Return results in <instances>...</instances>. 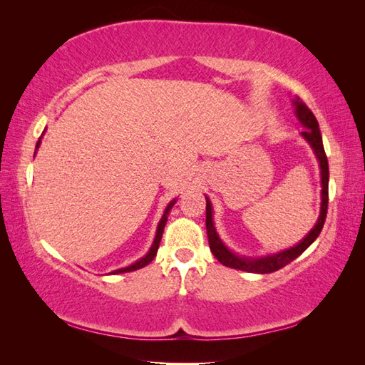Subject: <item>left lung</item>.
<instances>
[{
	"label": "left lung",
	"instance_id": "8db88e82",
	"mask_svg": "<svg viewBox=\"0 0 365 365\" xmlns=\"http://www.w3.org/2000/svg\"><path fill=\"white\" fill-rule=\"evenodd\" d=\"M295 106V115L302 121V125L306 128L302 133L304 140L311 145V148L315 153V158L319 159L320 164V176H322V205H320V215L319 220L315 223L314 228L309 231V234L297 244L295 247L279 251V253L274 255H267L261 257H245V256H237L228 250L222 239L218 237L217 230L214 226L212 220V205H210L209 198L206 197V230H207V239H209V248L212 251V255L218 259V262H222L226 267H231V269L236 270H244L250 273H272L277 272L282 267H286L289 262H292L297 259L303 251L309 247L312 242L319 237V234L325 225L327 218V210H328V181H329V170H328V159L325 155V148H323L322 142V134L319 129V121L315 115L311 112V109L306 106V104L299 100H294Z\"/></svg>",
	"mask_w": 365,
	"mask_h": 365
}]
</instances>
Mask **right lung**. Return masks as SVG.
Segmentation results:
<instances>
[{"instance_id": "1", "label": "right lung", "mask_w": 365, "mask_h": 365, "mask_svg": "<svg viewBox=\"0 0 365 365\" xmlns=\"http://www.w3.org/2000/svg\"><path fill=\"white\" fill-rule=\"evenodd\" d=\"M42 140V137H40L38 139V142H37V145H36V150L40 147V142ZM176 203V200H173L172 203H168V206L165 207V210H164V215H162V218L159 220V225H158V230H156V237H155V242H153V245H151V248H150V251L147 255H145L143 257H140L139 261H135L134 264H131V265H128V267H125V269H118V270H114L112 272V274H117V273H126V272H134V270H139V269H142V267H145V265H148L153 259H155V256H156V253H158V248H159V244H160V239H162V232H164V228H165V223H167V217H168V212L170 210H172V207H173V205Z\"/></svg>"}]
</instances>
